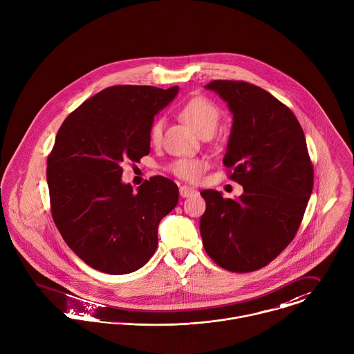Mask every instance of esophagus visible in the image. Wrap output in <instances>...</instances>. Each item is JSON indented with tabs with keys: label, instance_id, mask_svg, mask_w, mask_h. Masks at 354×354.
<instances>
[{
	"label": "esophagus",
	"instance_id": "obj_1",
	"mask_svg": "<svg viewBox=\"0 0 354 354\" xmlns=\"http://www.w3.org/2000/svg\"><path fill=\"white\" fill-rule=\"evenodd\" d=\"M194 193H196V190L193 187H189V186H180L179 187V194L183 198H187V196H190Z\"/></svg>",
	"mask_w": 354,
	"mask_h": 354
}]
</instances>
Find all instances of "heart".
Masks as SVG:
<instances>
[{
  "instance_id": "heart-1",
  "label": "heart",
  "mask_w": 354,
  "mask_h": 354,
  "mask_svg": "<svg viewBox=\"0 0 354 354\" xmlns=\"http://www.w3.org/2000/svg\"><path fill=\"white\" fill-rule=\"evenodd\" d=\"M180 118L183 119L198 136L203 133H214L220 122V111L217 106L202 96L193 97L186 102L180 111ZM162 136V122L156 120L149 131V140L153 145H158ZM207 161L205 158H179L171 164V171L180 179L187 182H198L202 174L207 168Z\"/></svg>"
}]
</instances>
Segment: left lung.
I'll list each match as a JSON object with an SVG mask.
<instances>
[{
  "label": "left lung",
  "instance_id": "left-lung-1",
  "mask_svg": "<svg viewBox=\"0 0 354 354\" xmlns=\"http://www.w3.org/2000/svg\"><path fill=\"white\" fill-rule=\"evenodd\" d=\"M234 114L224 165L243 186L237 199L203 190L199 221L207 255L223 269L248 273L278 257L296 235L314 187V167L295 114L268 91L244 81L205 85Z\"/></svg>",
  "mask_w": 354,
  "mask_h": 354
}]
</instances>
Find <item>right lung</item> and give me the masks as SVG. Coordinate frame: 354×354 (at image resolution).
Listing matches in <instances>:
<instances>
[{
  "label": "right lung",
  "instance_id": "1",
  "mask_svg": "<svg viewBox=\"0 0 354 354\" xmlns=\"http://www.w3.org/2000/svg\"><path fill=\"white\" fill-rule=\"evenodd\" d=\"M179 88L115 85L85 100L61 124L47 158L53 220L88 266L107 274L142 268L158 248V227L178 203V186L153 176L137 192L122 162L151 152L153 118Z\"/></svg>",
  "mask_w": 354,
  "mask_h": 354
}]
</instances>
